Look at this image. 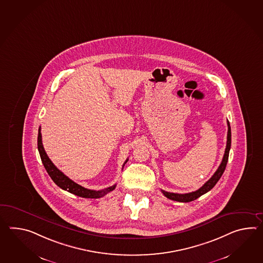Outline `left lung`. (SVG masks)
Here are the masks:
<instances>
[{
	"label": "left lung",
	"instance_id": "left-lung-1",
	"mask_svg": "<svg viewBox=\"0 0 263 263\" xmlns=\"http://www.w3.org/2000/svg\"><path fill=\"white\" fill-rule=\"evenodd\" d=\"M228 141H227V147H226V151H224V155L222 158V162L220 164L219 168L217 169L216 172L214 173V175L211 176L209 181L205 182L202 187H200L197 191L193 192V193H184V194H180V193H168L165 192L163 190H161V192L163 193L164 195L167 198L174 200V201H177V202H183V203H187V202H192L195 199L199 198L200 196H202L204 193L210 192L212 187L216 185L217 182L219 181V179L221 178L228 161V156H229V150L231 147V128H230V124L228 121Z\"/></svg>",
	"mask_w": 263,
	"mask_h": 263
}]
</instances>
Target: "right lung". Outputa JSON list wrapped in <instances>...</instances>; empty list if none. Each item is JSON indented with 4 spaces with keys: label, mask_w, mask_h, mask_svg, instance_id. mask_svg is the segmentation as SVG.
<instances>
[{
    "label": "right lung",
    "mask_w": 263,
    "mask_h": 263,
    "mask_svg": "<svg viewBox=\"0 0 263 263\" xmlns=\"http://www.w3.org/2000/svg\"><path fill=\"white\" fill-rule=\"evenodd\" d=\"M37 149H39V152H40L41 161H42V163L44 165L48 175H50L52 180L59 187H61L64 191H67V192L72 193V194H76L77 196L83 197V198L96 199L105 196L106 193L112 192L116 187V185H113V186L106 187V189L102 190V191H92V190H88V189H86V187H82V186L78 185L76 182L72 181L68 176H66L61 171H59L53 165V162L51 161V159L47 156L46 152H45L43 145H42L41 127L39 128V135H37ZM127 160L128 159L125 160V162L123 163V166H124V164L127 162Z\"/></svg>",
    "instance_id": "obj_1"
}]
</instances>
